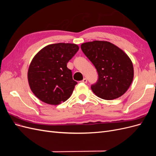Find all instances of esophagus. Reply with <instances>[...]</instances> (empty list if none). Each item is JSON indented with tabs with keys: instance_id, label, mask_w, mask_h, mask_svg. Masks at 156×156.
I'll use <instances>...</instances> for the list:
<instances>
[{
	"instance_id": "1",
	"label": "esophagus",
	"mask_w": 156,
	"mask_h": 156,
	"mask_svg": "<svg viewBox=\"0 0 156 156\" xmlns=\"http://www.w3.org/2000/svg\"><path fill=\"white\" fill-rule=\"evenodd\" d=\"M81 82L83 83H87V78H84L83 79V81H81Z\"/></svg>"
}]
</instances>
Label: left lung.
<instances>
[{
    "label": "left lung",
    "instance_id": "obj_1",
    "mask_svg": "<svg viewBox=\"0 0 156 156\" xmlns=\"http://www.w3.org/2000/svg\"><path fill=\"white\" fill-rule=\"evenodd\" d=\"M81 48L98 73L96 83L91 85L93 92L106 100L123 95L133 79V66L129 56L117 46L105 41L87 42Z\"/></svg>",
    "mask_w": 156,
    "mask_h": 156
}]
</instances>
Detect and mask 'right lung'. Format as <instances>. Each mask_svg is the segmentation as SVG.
Returning a JSON list of instances; mask_svg holds the SVG:
<instances>
[{"mask_svg": "<svg viewBox=\"0 0 156 156\" xmlns=\"http://www.w3.org/2000/svg\"><path fill=\"white\" fill-rule=\"evenodd\" d=\"M73 44L58 43L45 47L32 59L28 71L31 90L42 101L58 105L71 96L77 84L67 68L69 60L77 53Z\"/></svg>", "mask_w": 156, "mask_h": 156, "instance_id": "right-lung-1", "label": "right lung"}]
</instances>
